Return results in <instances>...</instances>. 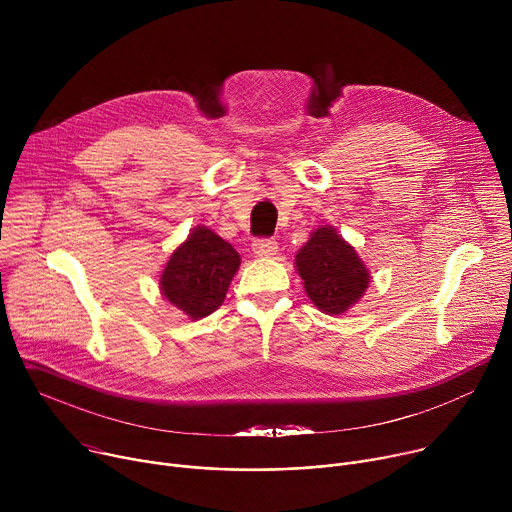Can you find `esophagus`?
Masks as SVG:
<instances>
[{"mask_svg":"<svg viewBox=\"0 0 512 512\" xmlns=\"http://www.w3.org/2000/svg\"><path fill=\"white\" fill-rule=\"evenodd\" d=\"M253 253L257 257H273L277 253L275 239H257V241H253Z\"/></svg>","mask_w":512,"mask_h":512,"instance_id":"esophagus-1","label":"esophagus"}]
</instances>
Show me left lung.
<instances>
[{
	"instance_id": "left-lung-1",
	"label": "left lung",
	"mask_w": 512,
	"mask_h": 512,
	"mask_svg": "<svg viewBox=\"0 0 512 512\" xmlns=\"http://www.w3.org/2000/svg\"><path fill=\"white\" fill-rule=\"evenodd\" d=\"M296 271L310 302L328 316L346 314L371 283L367 265L332 225L314 229L296 253Z\"/></svg>"
}]
</instances>
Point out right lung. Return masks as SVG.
<instances>
[{
  "label": "right lung",
  "mask_w": 512,
  "mask_h": 512,
  "mask_svg": "<svg viewBox=\"0 0 512 512\" xmlns=\"http://www.w3.org/2000/svg\"><path fill=\"white\" fill-rule=\"evenodd\" d=\"M239 265L241 255L231 243L196 225L164 265L160 291L186 318L200 320L223 306Z\"/></svg>",
  "instance_id": "obj_1"
}]
</instances>
